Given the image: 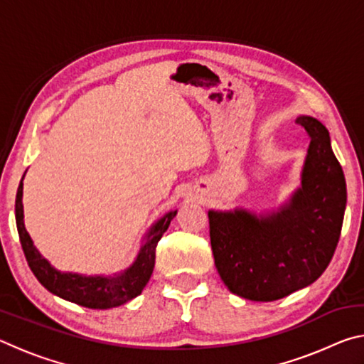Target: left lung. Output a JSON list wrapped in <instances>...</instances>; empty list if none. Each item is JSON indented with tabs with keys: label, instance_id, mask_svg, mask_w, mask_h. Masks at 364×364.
Wrapping results in <instances>:
<instances>
[{
	"label": "left lung",
	"instance_id": "8db88e82",
	"mask_svg": "<svg viewBox=\"0 0 364 364\" xmlns=\"http://www.w3.org/2000/svg\"><path fill=\"white\" fill-rule=\"evenodd\" d=\"M310 146L301 186L278 212H208L220 278L239 297L273 301L315 282L334 255L347 205V184L329 132L308 115L297 120Z\"/></svg>",
	"mask_w": 364,
	"mask_h": 364
}]
</instances>
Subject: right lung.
I'll return each instance as SVG.
<instances>
[{
    "label": "right lung",
    "mask_w": 364,
    "mask_h": 364,
    "mask_svg": "<svg viewBox=\"0 0 364 364\" xmlns=\"http://www.w3.org/2000/svg\"><path fill=\"white\" fill-rule=\"evenodd\" d=\"M23 176H26V173H23ZM22 189L23 184L21 181L16 196V223L22 250L36 279L49 292L64 300L73 301L77 305L95 308V310H107V308L123 305L143 292V289L151 279L154 264H156L157 244L160 237L164 236V232L168 230L170 221L175 218L176 210L164 215L162 218L151 226L149 232L144 237V244L141 245L138 252L136 260L133 262L130 268L122 271V273L114 276H83L77 273H63V271H58L51 267V263L45 257H41L33 245L32 237L28 236L26 225H23Z\"/></svg>",
    "instance_id": "right-lung-1"
}]
</instances>
